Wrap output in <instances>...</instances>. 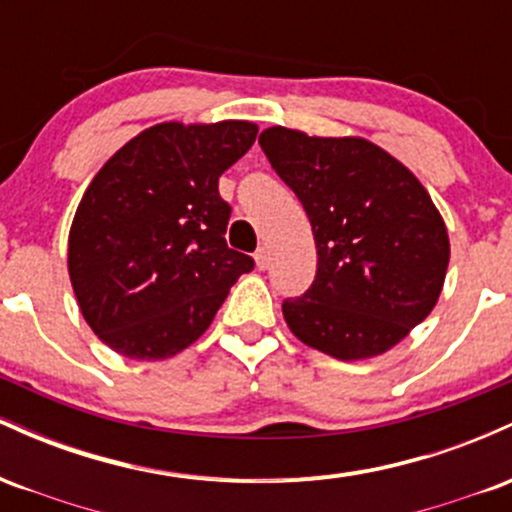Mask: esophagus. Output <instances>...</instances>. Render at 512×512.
I'll return each instance as SVG.
<instances>
[{
    "instance_id": "esophagus-1",
    "label": "esophagus",
    "mask_w": 512,
    "mask_h": 512,
    "mask_svg": "<svg viewBox=\"0 0 512 512\" xmlns=\"http://www.w3.org/2000/svg\"><path fill=\"white\" fill-rule=\"evenodd\" d=\"M255 264L257 269H269V264H272V252H269V248H260L255 252Z\"/></svg>"
}]
</instances>
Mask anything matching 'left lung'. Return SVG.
Returning <instances> with one entry per match:
<instances>
[{
	"mask_svg": "<svg viewBox=\"0 0 512 512\" xmlns=\"http://www.w3.org/2000/svg\"><path fill=\"white\" fill-rule=\"evenodd\" d=\"M260 146L301 199L317 274L281 310L303 344L339 361L390 351L436 308L450 262L443 216L411 170L363 137L269 127Z\"/></svg>",
	"mask_w": 512,
	"mask_h": 512,
	"instance_id": "obj_1",
	"label": "left lung"
}]
</instances>
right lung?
<instances>
[{
  "label": "right lung",
  "instance_id": "add662e5",
  "mask_svg": "<svg viewBox=\"0 0 512 512\" xmlns=\"http://www.w3.org/2000/svg\"><path fill=\"white\" fill-rule=\"evenodd\" d=\"M257 125L161 122L129 139L86 187L67 267L81 315L137 361L180 354L209 330L252 257L226 245L219 178L255 144Z\"/></svg>",
  "mask_w": 512,
  "mask_h": 512
}]
</instances>
